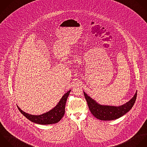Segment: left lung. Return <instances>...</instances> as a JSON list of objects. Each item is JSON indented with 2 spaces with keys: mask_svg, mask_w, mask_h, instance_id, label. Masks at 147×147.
<instances>
[{
  "mask_svg": "<svg viewBox=\"0 0 147 147\" xmlns=\"http://www.w3.org/2000/svg\"><path fill=\"white\" fill-rule=\"evenodd\" d=\"M89 110L97 119L103 121H109L117 119L128 112L133 107L137 97V92L134 96L125 104L119 106L102 105L88 96L84 92Z\"/></svg>",
  "mask_w": 147,
  "mask_h": 147,
  "instance_id": "8db88e82",
  "label": "left lung"
}]
</instances>
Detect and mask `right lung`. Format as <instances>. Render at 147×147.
Segmentation results:
<instances>
[{
  "label": "right lung",
  "mask_w": 147,
  "mask_h": 147,
  "mask_svg": "<svg viewBox=\"0 0 147 147\" xmlns=\"http://www.w3.org/2000/svg\"><path fill=\"white\" fill-rule=\"evenodd\" d=\"M70 91L71 90L68 91L62 96L58 104L53 109L40 115H30L23 112L18 106H17V107L24 116L34 123L42 125L55 124L61 120L65 114V104Z\"/></svg>",
  "instance_id": "obj_1"
}]
</instances>
